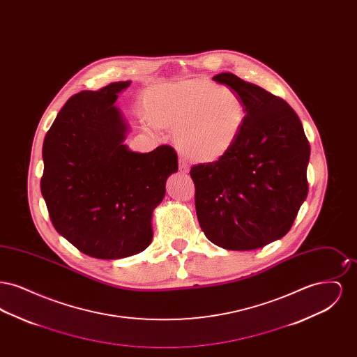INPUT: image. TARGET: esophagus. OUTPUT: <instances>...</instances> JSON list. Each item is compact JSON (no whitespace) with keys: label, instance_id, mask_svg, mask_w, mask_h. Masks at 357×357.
I'll return each instance as SVG.
<instances>
[{"label":"esophagus","instance_id":"obj_1","mask_svg":"<svg viewBox=\"0 0 357 357\" xmlns=\"http://www.w3.org/2000/svg\"><path fill=\"white\" fill-rule=\"evenodd\" d=\"M188 170H190V167H188L186 162L183 159H179V171L181 172H188Z\"/></svg>","mask_w":357,"mask_h":357}]
</instances>
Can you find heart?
<instances>
[{"label":"heart","mask_w":357,"mask_h":357,"mask_svg":"<svg viewBox=\"0 0 357 357\" xmlns=\"http://www.w3.org/2000/svg\"><path fill=\"white\" fill-rule=\"evenodd\" d=\"M144 108L153 126L174 128L178 149L199 163H214L231 153L248 119L246 102L236 91L204 76L155 85Z\"/></svg>","instance_id":"obj_1"}]
</instances>
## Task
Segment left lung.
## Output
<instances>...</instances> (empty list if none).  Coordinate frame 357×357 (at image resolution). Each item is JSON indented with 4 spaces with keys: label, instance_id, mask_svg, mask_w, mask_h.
Here are the masks:
<instances>
[{
    "label": "left lung",
    "instance_id": "1",
    "mask_svg": "<svg viewBox=\"0 0 357 357\" xmlns=\"http://www.w3.org/2000/svg\"><path fill=\"white\" fill-rule=\"evenodd\" d=\"M213 80L245 100L248 119L231 153L191 167L197 217L214 245L253 250L290 230L307 195L310 146L285 100L229 72Z\"/></svg>",
    "mask_w": 357,
    "mask_h": 357
}]
</instances>
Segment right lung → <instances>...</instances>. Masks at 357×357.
I'll return each instance as SVG.
<instances>
[{"label": "right lung", "mask_w": 357, "mask_h": 357, "mask_svg": "<svg viewBox=\"0 0 357 357\" xmlns=\"http://www.w3.org/2000/svg\"><path fill=\"white\" fill-rule=\"evenodd\" d=\"M131 82L82 91L64 104L43 144L41 194L59 234L82 253L118 259L153 241V208L178 171L171 146L130 151L114 102Z\"/></svg>", "instance_id": "obj_1"}]
</instances>
